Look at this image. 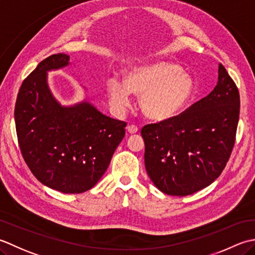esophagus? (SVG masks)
I'll list each match as a JSON object with an SVG mask.
<instances>
[{"label": "esophagus", "instance_id": "esophagus-1", "mask_svg": "<svg viewBox=\"0 0 255 255\" xmlns=\"http://www.w3.org/2000/svg\"><path fill=\"white\" fill-rule=\"evenodd\" d=\"M128 132L134 134V133H137L138 132V128L136 126H134V124H131V126L128 127Z\"/></svg>", "mask_w": 255, "mask_h": 255}]
</instances>
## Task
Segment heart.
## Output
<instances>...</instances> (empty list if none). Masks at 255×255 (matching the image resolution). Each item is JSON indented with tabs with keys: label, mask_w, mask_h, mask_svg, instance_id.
Here are the masks:
<instances>
[{
	"label": "heart",
	"mask_w": 255,
	"mask_h": 255,
	"mask_svg": "<svg viewBox=\"0 0 255 255\" xmlns=\"http://www.w3.org/2000/svg\"><path fill=\"white\" fill-rule=\"evenodd\" d=\"M131 91L139 98L142 112L150 120L166 121L184 110L194 92V81L177 64L156 61L134 67L124 82L109 78L107 92L111 106L123 111L131 103Z\"/></svg>",
	"instance_id": "1"
}]
</instances>
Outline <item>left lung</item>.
<instances>
[{
  "instance_id": "left-lung-1",
  "label": "left lung",
  "mask_w": 255,
  "mask_h": 255,
  "mask_svg": "<svg viewBox=\"0 0 255 255\" xmlns=\"http://www.w3.org/2000/svg\"><path fill=\"white\" fill-rule=\"evenodd\" d=\"M218 84L183 113L143 127L145 168L164 194L191 195L219 177L235 146L240 95L219 64Z\"/></svg>"
}]
</instances>
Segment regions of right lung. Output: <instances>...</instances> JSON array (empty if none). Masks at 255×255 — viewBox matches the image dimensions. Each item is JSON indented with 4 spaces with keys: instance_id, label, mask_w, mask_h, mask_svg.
Returning <instances> with one entry per match:
<instances>
[{
    "instance_id": "1",
    "label": "right lung",
    "mask_w": 255,
    "mask_h": 255,
    "mask_svg": "<svg viewBox=\"0 0 255 255\" xmlns=\"http://www.w3.org/2000/svg\"><path fill=\"white\" fill-rule=\"evenodd\" d=\"M68 64L66 54L40 61L19 88L14 117L20 153L35 177L61 193L81 194L106 173L127 123L87 101L62 107L56 100L47 71Z\"/></svg>"
}]
</instances>
